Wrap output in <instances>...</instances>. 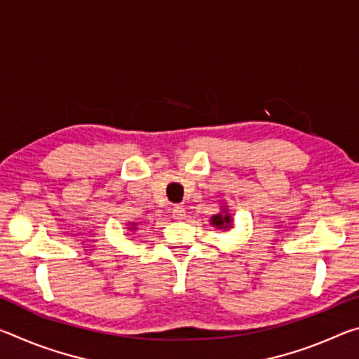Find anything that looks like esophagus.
Wrapping results in <instances>:
<instances>
[{"mask_svg": "<svg viewBox=\"0 0 359 359\" xmlns=\"http://www.w3.org/2000/svg\"><path fill=\"white\" fill-rule=\"evenodd\" d=\"M172 218L174 220H184L185 218V209L182 205H175L172 209Z\"/></svg>", "mask_w": 359, "mask_h": 359, "instance_id": "esophagus-1", "label": "esophagus"}]
</instances>
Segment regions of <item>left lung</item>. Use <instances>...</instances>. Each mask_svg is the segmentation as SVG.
Instances as JSON below:
<instances>
[{
	"instance_id": "1",
	"label": "left lung",
	"mask_w": 359,
	"mask_h": 359,
	"mask_svg": "<svg viewBox=\"0 0 359 359\" xmlns=\"http://www.w3.org/2000/svg\"><path fill=\"white\" fill-rule=\"evenodd\" d=\"M220 209H222V210L218 212V214L210 217V224H212V226H214V228H217V229L228 231V229L233 228V224H234L233 215H231L229 212H228L226 205H222Z\"/></svg>"
}]
</instances>
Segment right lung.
<instances>
[{
    "label": "right lung",
    "mask_w": 359,
    "mask_h": 359,
    "mask_svg": "<svg viewBox=\"0 0 359 359\" xmlns=\"http://www.w3.org/2000/svg\"><path fill=\"white\" fill-rule=\"evenodd\" d=\"M126 229H130V231H136V229H137V223H135V222L126 223Z\"/></svg>",
    "instance_id": "right-lung-1"
}]
</instances>
